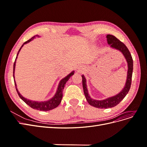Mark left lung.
Instances as JSON below:
<instances>
[{
    "label": "left lung",
    "mask_w": 147,
    "mask_h": 147,
    "mask_svg": "<svg viewBox=\"0 0 147 147\" xmlns=\"http://www.w3.org/2000/svg\"><path fill=\"white\" fill-rule=\"evenodd\" d=\"M107 42L109 45H110L111 47L119 50L123 53L124 57H125L128 64V71L126 83L123 90L118 94L102 100H97L91 98L90 96L88 94L86 88V79L84 78V75H82V77L84 94L86 97L88 102L90 104V105L94 107L100 109H108L113 107L117 105L125 97V96L127 95L129 91L130 90L133 71L132 57L127 47L122 42L120 41L119 40H118L117 38H116L112 35L108 34L107 35Z\"/></svg>",
    "instance_id": "8db88e82"
}]
</instances>
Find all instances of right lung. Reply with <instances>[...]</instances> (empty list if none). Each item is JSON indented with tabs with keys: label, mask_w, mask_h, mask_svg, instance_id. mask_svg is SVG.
Wrapping results in <instances>:
<instances>
[{
	"label": "right lung",
	"mask_w": 147,
	"mask_h": 147,
	"mask_svg": "<svg viewBox=\"0 0 147 147\" xmlns=\"http://www.w3.org/2000/svg\"><path fill=\"white\" fill-rule=\"evenodd\" d=\"M35 36L37 37V35L32 37L30 39L28 40V41L25 42L24 43V44L27 43L29 42L30 41L32 40H33L35 38ZM24 44H23V45H24ZM23 45H22V47L23 46ZM22 47L20 48V49L18 51V53L16 57V59L17 58V56H18V53H19L20 50L21 49ZM16 59L15 61L14 64H13V78H15L14 72H15ZM74 72H71L69 75H67V76L65 77V78H64L63 80H61V81L60 82L58 86V88H57V92L56 93V94L55 95V96L53 97V98L51 99L50 100H49L48 101H45V102H36V101H32V100H29L28 99H26V98H24V97H23L20 94V92H18V91L17 88H16V84L15 83V81H14V82H15L16 90L18 94V96H20V98L25 102L26 104H28L29 107H30L31 108H32V109H35V110H40V111H48V110H52L53 109H55L56 107H57L59 105V104L61 103V102L62 98H63V92L64 88L65 86V84L66 82L68 81V80L70 78V77L72 76V75H74Z\"/></svg>",
	"instance_id": "obj_1"
}]
</instances>
